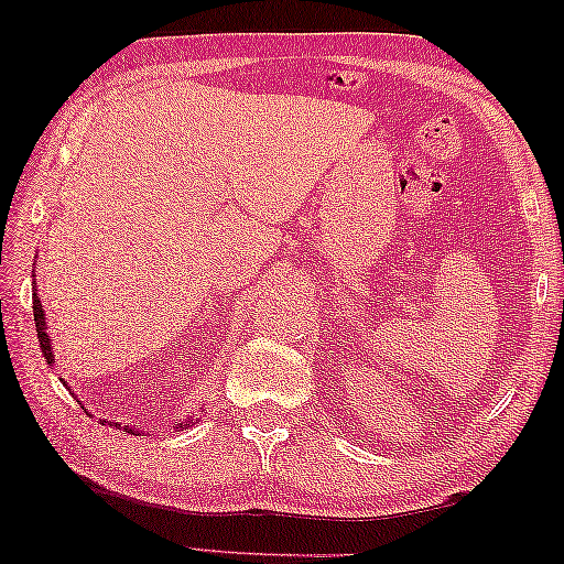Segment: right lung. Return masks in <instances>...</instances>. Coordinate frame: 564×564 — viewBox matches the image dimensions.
<instances>
[{"label": "right lung", "instance_id": "obj_1", "mask_svg": "<svg viewBox=\"0 0 564 564\" xmlns=\"http://www.w3.org/2000/svg\"><path fill=\"white\" fill-rule=\"evenodd\" d=\"M32 310H34V325H36V337H40V347H42V355H44V359H47V365H52V343H50V335H47V322H44V310H42V302H40V297H36L34 294V300H32ZM187 427V424L184 422H180L177 424V432L180 430H184ZM124 430H129V427H124ZM132 432V430H129ZM144 435V432H142Z\"/></svg>", "mask_w": 564, "mask_h": 564}]
</instances>
